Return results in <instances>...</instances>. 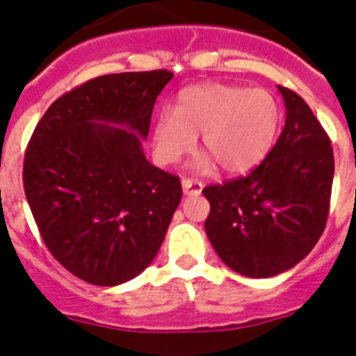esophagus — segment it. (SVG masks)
<instances>
[{"label": "esophagus", "instance_id": "obj_1", "mask_svg": "<svg viewBox=\"0 0 356 356\" xmlns=\"http://www.w3.org/2000/svg\"><path fill=\"white\" fill-rule=\"evenodd\" d=\"M181 188H184L185 196H197L203 191V184L197 180H191V178H184L181 180Z\"/></svg>", "mask_w": 356, "mask_h": 356}]
</instances>
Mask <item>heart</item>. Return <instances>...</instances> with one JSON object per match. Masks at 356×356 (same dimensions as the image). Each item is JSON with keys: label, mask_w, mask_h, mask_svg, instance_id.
<instances>
[{"label": "heart", "mask_w": 356, "mask_h": 356, "mask_svg": "<svg viewBox=\"0 0 356 356\" xmlns=\"http://www.w3.org/2000/svg\"><path fill=\"white\" fill-rule=\"evenodd\" d=\"M282 122L276 97L264 89L226 83L185 87L176 108L162 110L153 122V147L160 163H175L196 146L197 134L209 153L194 162L200 172L221 165L228 175H244L269 155Z\"/></svg>", "instance_id": "1"}]
</instances>
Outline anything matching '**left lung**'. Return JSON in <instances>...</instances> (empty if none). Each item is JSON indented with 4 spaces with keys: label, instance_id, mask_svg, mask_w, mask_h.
I'll return each mask as SVG.
<instances>
[{
    "label": "left lung",
    "instance_id": "left-lung-1",
    "mask_svg": "<svg viewBox=\"0 0 356 356\" xmlns=\"http://www.w3.org/2000/svg\"><path fill=\"white\" fill-rule=\"evenodd\" d=\"M285 127L275 147L244 178L210 185L205 232L219 259L250 278L300 264L325 232L333 181L328 135L301 96L278 85Z\"/></svg>",
    "mask_w": 356,
    "mask_h": 356
}]
</instances>
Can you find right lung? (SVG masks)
Instances as JSON below:
<instances>
[{
  "label": "right lung",
  "mask_w": 356,
  "mask_h": 356,
  "mask_svg": "<svg viewBox=\"0 0 356 356\" xmlns=\"http://www.w3.org/2000/svg\"><path fill=\"white\" fill-rule=\"evenodd\" d=\"M165 69L105 74L65 92L46 110L26 147L23 184L42 241L80 280L114 287L159 253L180 178L147 162L156 96Z\"/></svg>",
  "instance_id": "obj_1"
}]
</instances>
